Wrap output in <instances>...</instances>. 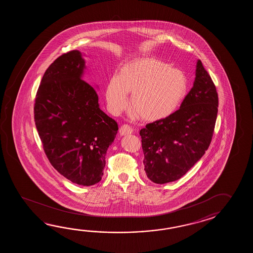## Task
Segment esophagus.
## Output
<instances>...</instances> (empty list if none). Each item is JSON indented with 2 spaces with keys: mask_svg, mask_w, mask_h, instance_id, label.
Here are the masks:
<instances>
[{
  "mask_svg": "<svg viewBox=\"0 0 253 253\" xmlns=\"http://www.w3.org/2000/svg\"><path fill=\"white\" fill-rule=\"evenodd\" d=\"M119 133L121 135H126V134H132L133 133V129L129 126V125H123L120 129H119Z\"/></svg>",
  "mask_w": 253,
  "mask_h": 253,
  "instance_id": "34e87169",
  "label": "esophagus"
}]
</instances>
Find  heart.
Wrapping results in <instances>:
<instances>
[{
  "mask_svg": "<svg viewBox=\"0 0 253 253\" xmlns=\"http://www.w3.org/2000/svg\"><path fill=\"white\" fill-rule=\"evenodd\" d=\"M188 92V80L183 71L149 57L133 59L122 67L109 82L106 97L108 107L119 113L128 104L141 119L156 121L171 116Z\"/></svg>",
  "mask_w": 253,
  "mask_h": 253,
  "instance_id": "obj_1",
  "label": "heart"
}]
</instances>
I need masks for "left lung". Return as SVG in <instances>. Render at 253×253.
<instances>
[{"instance_id":"left-lung-1","label":"left lung","mask_w":253,"mask_h":253,"mask_svg":"<svg viewBox=\"0 0 253 253\" xmlns=\"http://www.w3.org/2000/svg\"><path fill=\"white\" fill-rule=\"evenodd\" d=\"M195 75L194 86L178 110L140 130L145 171L154 183L180 179L210 145L218 113V93L200 59Z\"/></svg>"}]
</instances>
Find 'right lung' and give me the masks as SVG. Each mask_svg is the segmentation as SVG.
Wrapping results in <instances>:
<instances>
[{
    "label": "right lung",
    "mask_w": 253,
    "mask_h": 253,
    "mask_svg": "<svg viewBox=\"0 0 253 253\" xmlns=\"http://www.w3.org/2000/svg\"><path fill=\"white\" fill-rule=\"evenodd\" d=\"M79 50L55 59L36 93L34 121L51 166L72 183L89 186L102 178L118 123L98 106L95 88L81 79Z\"/></svg>",
    "instance_id": "right-lung-1"
}]
</instances>
